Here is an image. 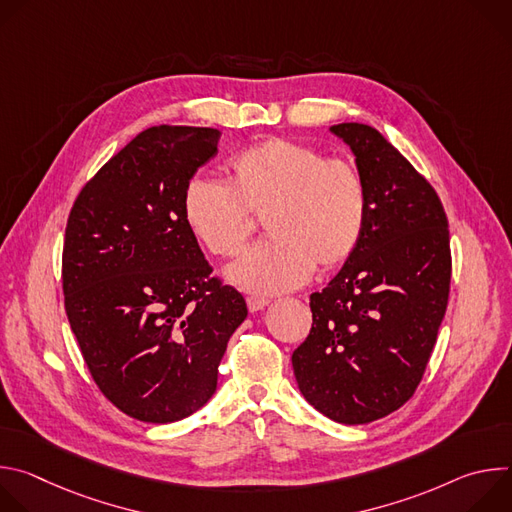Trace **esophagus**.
I'll use <instances>...</instances> for the list:
<instances>
[{"label": "esophagus", "mask_w": 512, "mask_h": 512, "mask_svg": "<svg viewBox=\"0 0 512 512\" xmlns=\"http://www.w3.org/2000/svg\"><path fill=\"white\" fill-rule=\"evenodd\" d=\"M267 306H269V300L263 298V296H249V298H247V308H249V312H261V310H265Z\"/></svg>", "instance_id": "34e87169"}]
</instances>
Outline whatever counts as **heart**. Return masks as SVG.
<instances>
[{
  "mask_svg": "<svg viewBox=\"0 0 512 512\" xmlns=\"http://www.w3.org/2000/svg\"><path fill=\"white\" fill-rule=\"evenodd\" d=\"M233 182L192 176L182 212L188 229L214 255L243 249L253 212H265L267 239L255 243L227 277L257 294L302 285L316 269L334 267L356 249L367 223L369 196L360 170L326 158L308 143L271 137L231 160Z\"/></svg>",
  "mask_w": 512,
  "mask_h": 512,
  "instance_id": "1",
  "label": "heart"
}]
</instances>
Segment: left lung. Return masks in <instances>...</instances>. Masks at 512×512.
Listing matches in <instances>:
<instances>
[{"label": "left lung", "instance_id": "left-lung-1", "mask_svg": "<svg viewBox=\"0 0 512 512\" xmlns=\"http://www.w3.org/2000/svg\"><path fill=\"white\" fill-rule=\"evenodd\" d=\"M367 184L362 237L310 296L312 330L291 354L304 399L344 425L381 419L417 389L450 294V233L429 182L371 125L340 123Z\"/></svg>", "mask_w": 512, "mask_h": 512}]
</instances>
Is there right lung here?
I'll return each instance as SVG.
<instances>
[{"label": "right lung", "mask_w": 512, "mask_h": 512, "mask_svg": "<svg viewBox=\"0 0 512 512\" xmlns=\"http://www.w3.org/2000/svg\"><path fill=\"white\" fill-rule=\"evenodd\" d=\"M216 129L141 131L81 190L62 251L64 308L87 367L123 413L172 423L216 391L218 362L247 318L182 212L186 182L214 154Z\"/></svg>", "instance_id": "right-lung-1"}]
</instances>
